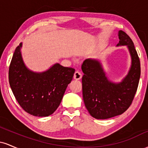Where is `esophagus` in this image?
I'll use <instances>...</instances> for the list:
<instances>
[{
  "label": "esophagus",
  "instance_id": "obj_1",
  "mask_svg": "<svg viewBox=\"0 0 148 148\" xmlns=\"http://www.w3.org/2000/svg\"><path fill=\"white\" fill-rule=\"evenodd\" d=\"M81 77H82V74H81V73L79 72V71H76L74 74V79L76 80H79L81 79Z\"/></svg>",
  "mask_w": 148,
  "mask_h": 148
}]
</instances>
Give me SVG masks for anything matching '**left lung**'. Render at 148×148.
<instances>
[{"label":"left lung","mask_w":148,"mask_h":148,"mask_svg":"<svg viewBox=\"0 0 148 148\" xmlns=\"http://www.w3.org/2000/svg\"><path fill=\"white\" fill-rule=\"evenodd\" d=\"M119 46H127L132 58L127 75L120 83L109 81L102 64L97 59L88 58L81 69L83 98L91 116L96 119H108L123 114L132 104L138 88L140 76V60L134 42L126 33L118 32Z\"/></svg>","instance_id":"obj_1"}]
</instances>
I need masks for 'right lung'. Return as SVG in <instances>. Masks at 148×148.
Here are the masks:
<instances>
[{"label":"right lung","mask_w":148,"mask_h":148,"mask_svg":"<svg viewBox=\"0 0 148 148\" xmlns=\"http://www.w3.org/2000/svg\"><path fill=\"white\" fill-rule=\"evenodd\" d=\"M22 43L15 49L9 68V83L13 94L29 114L47 117L59 106L75 69L56 63L43 72H34L22 59Z\"/></svg>","instance_id":"1"}]
</instances>
